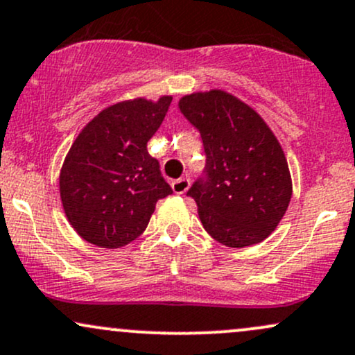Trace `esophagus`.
Masks as SVG:
<instances>
[{
  "mask_svg": "<svg viewBox=\"0 0 355 355\" xmlns=\"http://www.w3.org/2000/svg\"><path fill=\"white\" fill-rule=\"evenodd\" d=\"M171 186H173V191L176 194H184L187 189H189L191 186V179L189 178H179L176 181L171 182Z\"/></svg>",
  "mask_w": 355,
  "mask_h": 355,
  "instance_id": "1",
  "label": "esophagus"
}]
</instances>
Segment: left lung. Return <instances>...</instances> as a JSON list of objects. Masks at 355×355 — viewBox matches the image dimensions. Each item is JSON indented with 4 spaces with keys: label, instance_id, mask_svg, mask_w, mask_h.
<instances>
[{
    "label": "left lung",
    "instance_id": "8db88e82",
    "mask_svg": "<svg viewBox=\"0 0 355 355\" xmlns=\"http://www.w3.org/2000/svg\"><path fill=\"white\" fill-rule=\"evenodd\" d=\"M201 135L206 166L187 196L211 237L229 248L264 241L293 196L281 144L252 107L224 93H194L179 101Z\"/></svg>",
    "mask_w": 355,
    "mask_h": 355
}]
</instances>
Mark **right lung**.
<instances>
[{
	"label": "right lung",
	"instance_id": "add662e5",
	"mask_svg": "<svg viewBox=\"0 0 355 355\" xmlns=\"http://www.w3.org/2000/svg\"><path fill=\"white\" fill-rule=\"evenodd\" d=\"M173 98L135 99L99 112L71 146L60 176L66 218L87 243L118 249L148 227L154 206L173 194L148 141Z\"/></svg>",
	"mask_w": 355,
	"mask_h": 355
}]
</instances>
